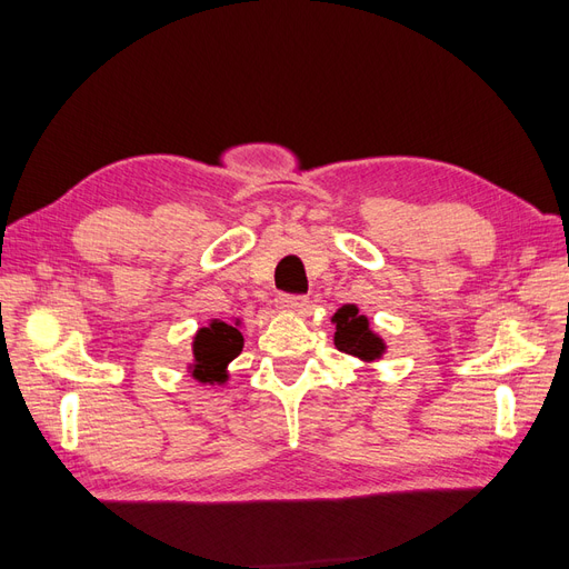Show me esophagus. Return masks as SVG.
Returning a JSON list of instances; mask_svg holds the SVG:
<instances>
[{
	"mask_svg": "<svg viewBox=\"0 0 569 569\" xmlns=\"http://www.w3.org/2000/svg\"><path fill=\"white\" fill-rule=\"evenodd\" d=\"M277 305H279V309H283V311H305L307 307H309V298L307 296H279L277 298Z\"/></svg>",
	"mask_w": 569,
	"mask_h": 569,
	"instance_id": "obj_1",
	"label": "esophagus"
}]
</instances>
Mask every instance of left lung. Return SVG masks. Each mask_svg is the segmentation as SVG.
<instances>
[{"instance_id": "obj_1", "label": "left lung", "mask_w": 569, "mask_h": 569, "mask_svg": "<svg viewBox=\"0 0 569 569\" xmlns=\"http://www.w3.org/2000/svg\"><path fill=\"white\" fill-rule=\"evenodd\" d=\"M336 336L333 342L340 352L359 357L361 361H376L385 352V342L369 328V319L359 315L357 305H342L333 319Z\"/></svg>"}]
</instances>
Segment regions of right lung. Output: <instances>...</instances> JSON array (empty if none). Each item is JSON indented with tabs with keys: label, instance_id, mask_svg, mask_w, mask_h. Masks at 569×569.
Returning a JSON list of instances; mask_svg holds the SVG:
<instances>
[{
	"label": "right lung",
	"instance_id": "right-lung-1",
	"mask_svg": "<svg viewBox=\"0 0 569 569\" xmlns=\"http://www.w3.org/2000/svg\"><path fill=\"white\" fill-rule=\"evenodd\" d=\"M241 350L243 336L238 331V319L236 323L212 319L193 336V363L189 371L198 382L224 385L229 380L227 366L241 355Z\"/></svg>",
	"mask_w": 569,
	"mask_h": 569
}]
</instances>
